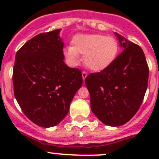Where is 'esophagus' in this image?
I'll list each match as a JSON object with an SVG mask.
<instances>
[{
  "label": "esophagus",
  "mask_w": 159,
  "mask_h": 159,
  "mask_svg": "<svg viewBox=\"0 0 159 159\" xmlns=\"http://www.w3.org/2000/svg\"><path fill=\"white\" fill-rule=\"evenodd\" d=\"M87 75H88V73H87V71H82V76H83V79H84V80L86 79Z\"/></svg>",
  "instance_id": "34e87169"
}]
</instances>
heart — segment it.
<instances>
[{
	"label": "heart",
	"mask_w": 159,
	"mask_h": 159,
	"mask_svg": "<svg viewBox=\"0 0 159 159\" xmlns=\"http://www.w3.org/2000/svg\"><path fill=\"white\" fill-rule=\"evenodd\" d=\"M119 51L118 42L111 36L100 34L79 35L72 40V46L64 50L70 63L78 61L79 54L84 55L85 65L93 71H101L110 65Z\"/></svg>",
	"instance_id": "obj_1"
}]
</instances>
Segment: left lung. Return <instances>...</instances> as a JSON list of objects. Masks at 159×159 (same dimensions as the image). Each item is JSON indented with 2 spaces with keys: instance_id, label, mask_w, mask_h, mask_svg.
Returning <instances> with one entry per match:
<instances>
[{
  "instance_id": "8db88e82",
  "label": "left lung",
  "mask_w": 159,
  "mask_h": 159,
  "mask_svg": "<svg viewBox=\"0 0 159 159\" xmlns=\"http://www.w3.org/2000/svg\"><path fill=\"white\" fill-rule=\"evenodd\" d=\"M116 35L124 50L108 67L85 79L92 112L111 127L125 124L139 111L149 77L148 64L141 47Z\"/></svg>"
}]
</instances>
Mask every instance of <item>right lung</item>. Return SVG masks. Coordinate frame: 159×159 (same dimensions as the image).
<instances>
[{
	"label": "right lung",
	"mask_w": 159,
	"mask_h": 159,
	"mask_svg": "<svg viewBox=\"0 0 159 159\" xmlns=\"http://www.w3.org/2000/svg\"><path fill=\"white\" fill-rule=\"evenodd\" d=\"M60 30L36 35L15 57V98L25 116L42 127H54L62 121L83 84L80 70L64 63Z\"/></svg>",
	"instance_id": "right-lung-1"
}]
</instances>
